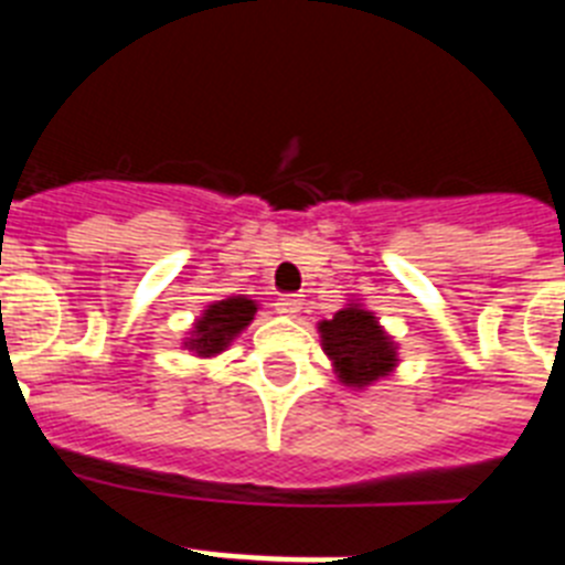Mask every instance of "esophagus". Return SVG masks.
Masks as SVG:
<instances>
[{
	"label": "esophagus",
	"instance_id": "1",
	"mask_svg": "<svg viewBox=\"0 0 565 565\" xmlns=\"http://www.w3.org/2000/svg\"><path fill=\"white\" fill-rule=\"evenodd\" d=\"M299 308H302V299L297 294H286V297L277 299V311L286 313V317H297Z\"/></svg>",
	"mask_w": 565,
	"mask_h": 565
}]
</instances>
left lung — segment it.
<instances>
[{"label": "left lung", "instance_id": "1", "mask_svg": "<svg viewBox=\"0 0 565 565\" xmlns=\"http://www.w3.org/2000/svg\"><path fill=\"white\" fill-rule=\"evenodd\" d=\"M317 331L333 373L351 391H367L398 367V342L359 299L317 322Z\"/></svg>", "mask_w": 565, "mask_h": 565}]
</instances>
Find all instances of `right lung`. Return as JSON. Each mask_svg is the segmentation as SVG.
<instances>
[{
  "mask_svg": "<svg viewBox=\"0 0 565 565\" xmlns=\"http://www.w3.org/2000/svg\"><path fill=\"white\" fill-rule=\"evenodd\" d=\"M257 302L246 294L237 297L217 299L203 308V313L192 322L189 337L183 339V348L194 353L198 359H212L223 353L239 333L252 326L254 313H257Z\"/></svg>",
  "mask_w": 565,
  "mask_h": 565,
  "instance_id": "right-lung-1",
  "label": "right lung"
}]
</instances>
